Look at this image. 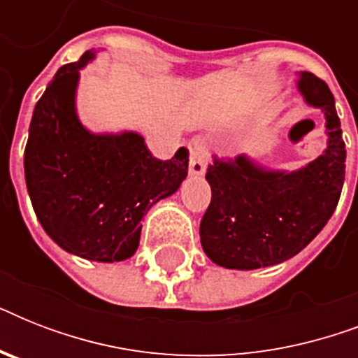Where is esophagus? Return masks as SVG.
<instances>
[{
    "label": "esophagus",
    "mask_w": 358,
    "mask_h": 358,
    "mask_svg": "<svg viewBox=\"0 0 358 358\" xmlns=\"http://www.w3.org/2000/svg\"><path fill=\"white\" fill-rule=\"evenodd\" d=\"M189 173L191 176H202L206 171V162L210 152L204 137H193L189 141Z\"/></svg>",
    "instance_id": "esophagus-1"
}]
</instances>
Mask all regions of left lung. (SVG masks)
<instances>
[{
    "instance_id": "8db88e82",
    "label": "left lung",
    "mask_w": 358,
    "mask_h": 358,
    "mask_svg": "<svg viewBox=\"0 0 358 358\" xmlns=\"http://www.w3.org/2000/svg\"><path fill=\"white\" fill-rule=\"evenodd\" d=\"M297 89L325 115L327 148L297 171H271L247 156L213 157L206 180L212 202L201 221V243L227 269L277 266L305 249L327 224L345 178V143L327 83L301 72Z\"/></svg>"
}]
</instances>
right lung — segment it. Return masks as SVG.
Listing matches in <instances>:
<instances>
[{
  "mask_svg": "<svg viewBox=\"0 0 358 358\" xmlns=\"http://www.w3.org/2000/svg\"><path fill=\"white\" fill-rule=\"evenodd\" d=\"M94 50L64 64L36 102L24 152L31 204L42 229L70 255L126 260L139 247L141 219L176 193L189 150L162 162L137 131L92 134L76 111L80 70Z\"/></svg>",
  "mask_w": 358,
  "mask_h": 358,
  "instance_id": "right-lung-1",
  "label": "right lung"
}]
</instances>
